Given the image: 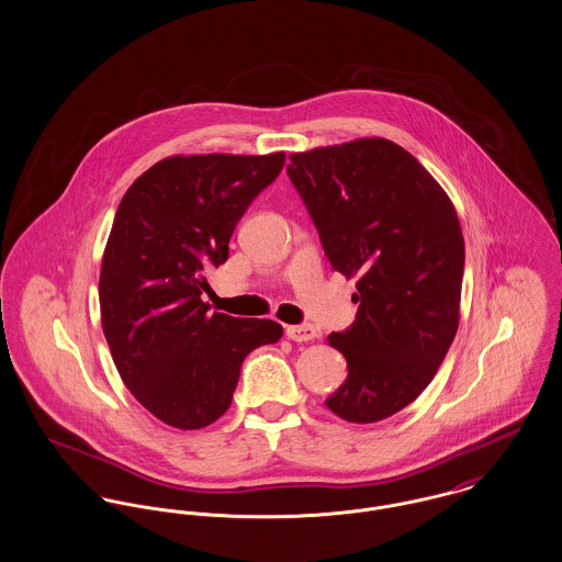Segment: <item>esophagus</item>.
I'll return each instance as SVG.
<instances>
[{"mask_svg": "<svg viewBox=\"0 0 562 562\" xmlns=\"http://www.w3.org/2000/svg\"><path fill=\"white\" fill-rule=\"evenodd\" d=\"M286 336L293 342H312L318 336V331L312 325H291V327H286Z\"/></svg>", "mask_w": 562, "mask_h": 562, "instance_id": "esophagus-1", "label": "esophagus"}]
</instances>
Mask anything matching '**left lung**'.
Returning a JSON list of instances; mask_svg holds the SVG:
<instances>
[{"label": "left lung", "instance_id": "8db88e82", "mask_svg": "<svg viewBox=\"0 0 562 562\" xmlns=\"http://www.w3.org/2000/svg\"><path fill=\"white\" fill-rule=\"evenodd\" d=\"M289 158L327 259L357 278L355 323L327 336L348 376L325 404L350 424L387 419L430 385L460 325L456 207L417 158L381 136Z\"/></svg>", "mask_w": 562, "mask_h": 562}]
</instances>
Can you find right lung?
<instances>
[{"label":"right lung","mask_w":562,"mask_h":562,"mask_svg":"<svg viewBox=\"0 0 562 562\" xmlns=\"http://www.w3.org/2000/svg\"><path fill=\"white\" fill-rule=\"evenodd\" d=\"M267 156H171L124 194L100 267V318L130 393L177 430L231 406L246 355L282 338L269 318L210 314L205 269L228 259L237 222L284 167Z\"/></svg>","instance_id":"obj_1"}]
</instances>
